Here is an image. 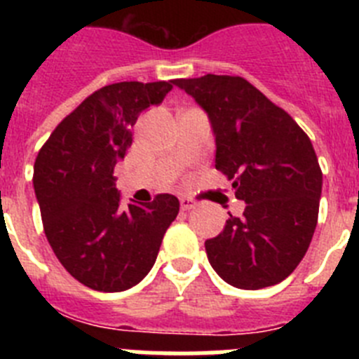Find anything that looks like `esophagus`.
Instances as JSON below:
<instances>
[{"label": "esophagus", "instance_id": "obj_1", "mask_svg": "<svg viewBox=\"0 0 359 359\" xmlns=\"http://www.w3.org/2000/svg\"><path fill=\"white\" fill-rule=\"evenodd\" d=\"M180 207H182V210H192V208H196V201L190 198H182L180 199Z\"/></svg>", "mask_w": 359, "mask_h": 359}]
</instances>
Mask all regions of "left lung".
I'll return each instance as SVG.
<instances>
[{
  "label": "left lung",
  "instance_id": "8db88e82",
  "mask_svg": "<svg viewBox=\"0 0 359 359\" xmlns=\"http://www.w3.org/2000/svg\"><path fill=\"white\" fill-rule=\"evenodd\" d=\"M208 113L215 169L246 203L217 237L205 241L208 261L241 290L275 286L306 255L318 221L322 169L302 128L237 75L176 79Z\"/></svg>",
  "mask_w": 359,
  "mask_h": 359
}]
</instances>
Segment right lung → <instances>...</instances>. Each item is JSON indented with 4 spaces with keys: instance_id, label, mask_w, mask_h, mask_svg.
Wrapping results in <instances>:
<instances>
[{
    "instance_id": "obj_1",
    "label": "right lung",
    "mask_w": 359,
    "mask_h": 359,
    "mask_svg": "<svg viewBox=\"0 0 359 359\" xmlns=\"http://www.w3.org/2000/svg\"><path fill=\"white\" fill-rule=\"evenodd\" d=\"M172 84L104 86L62 118L36 158L34 190L46 239L66 271L95 291L136 286L180 212L172 194L123 205L113 176L131 147L138 115L160 104Z\"/></svg>"
}]
</instances>
